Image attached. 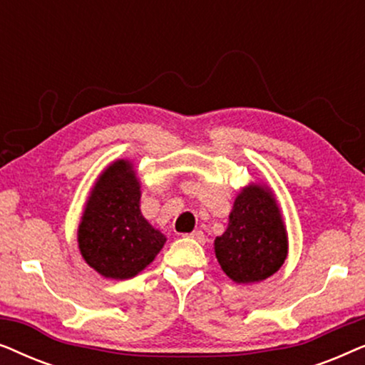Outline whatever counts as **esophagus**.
I'll return each instance as SVG.
<instances>
[{
	"label": "esophagus",
	"instance_id": "obj_1",
	"mask_svg": "<svg viewBox=\"0 0 365 365\" xmlns=\"http://www.w3.org/2000/svg\"><path fill=\"white\" fill-rule=\"evenodd\" d=\"M187 237H191L192 241H196V242H199V244H204V242H206V236H204V232H202V231H194V232L189 234Z\"/></svg>",
	"mask_w": 365,
	"mask_h": 365
}]
</instances>
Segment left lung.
<instances>
[{"label":"left lung","mask_w":365,"mask_h":365,"mask_svg":"<svg viewBox=\"0 0 365 365\" xmlns=\"http://www.w3.org/2000/svg\"><path fill=\"white\" fill-rule=\"evenodd\" d=\"M214 249L222 271L239 284L264 281L279 271L287 256V236L267 189L251 186L239 194Z\"/></svg>","instance_id":"8db88e82"}]
</instances>
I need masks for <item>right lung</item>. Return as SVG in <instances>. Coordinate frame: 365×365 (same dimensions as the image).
Listing matches in <instances>:
<instances>
[{"label":"right lung","instance_id":"right-lung-1","mask_svg":"<svg viewBox=\"0 0 365 365\" xmlns=\"http://www.w3.org/2000/svg\"><path fill=\"white\" fill-rule=\"evenodd\" d=\"M139 199V182L128 161L111 164L91 191L78 242L84 261L104 277L136 276L166 242L143 217Z\"/></svg>","mask_w":365,"mask_h":365}]
</instances>
